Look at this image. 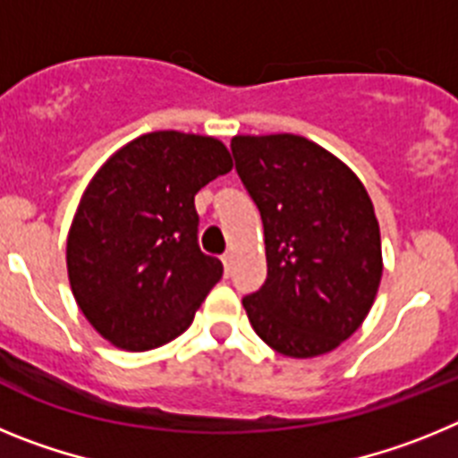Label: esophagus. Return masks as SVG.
I'll return each instance as SVG.
<instances>
[{
	"instance_id": "34e87169",
	"label": "esophagus",
	"mask_w": 458,
	"mask_h": 458,
	"mask_svg": "<svg viewBox=\"0 0 458 458\" xmlns=\"http://www.w3.org/2000/svg\"><path fill=\"white\" fill-rule=\"evenodd\" d=\"M222 266H225V275L232 273V266H233V254L232 252L222 254Z\"/></svg>"
}]
</instances>
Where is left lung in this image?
Listing matches in <instances>:
<instances>
[{
	"label": "left lung",
	"instance_id": "obj_1",
	"mask_svg": "<svg viewBox=\"0 0 458 458\" xmlns=\"http://www.w3.org/2000/svg\"><path fill=\"white\" fill-rule=\"evenodd\" d=\"M236 172L264 220V286L242 298L277 353L317 358L362 326L383 275L374 204L349 165L291 132L236 135Z\"/></svg>",
	"mask_w": 458,
	"mask_h": 458
}]
</instances>
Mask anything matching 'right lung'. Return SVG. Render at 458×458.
Returning a JSON list of instances; mask_svg holds the SVG:
<instances>
[{"instance_id":"right-lung-1","label":"right lung","mask_w":458,"mask_h":458,"mask_svg":"<svg viewBox=\"0 0 458 458\" xmlns=\"http://www.w3.org/2000/svg\"><path fill=\"white\" fill-rule=\"evenodd\" d=\"M232 167L216 137L157 131L93 174L68 229V282L116 349L141 353L183 335L220 282L222 261L197 245L194 194Z\"/></svg>"}]
</instances>
